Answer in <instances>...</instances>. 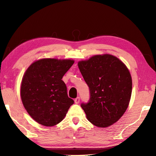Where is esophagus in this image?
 <instances>
[{"label":"esophagus","mask_w":156,"mask_h":156,"mask_svg":"<svg viewBox=\"0 0 156 156\" xmlns=\"http://www.w3.org/2000/svg\"><path fill=\"white\" fill-rule=\"evenodd\" d=\"M80 97H77L76 98H75V100H74V102H75V103L76 104H78L79 102H80Z\"/></svg>","instance_id":"1"}]
</instances>
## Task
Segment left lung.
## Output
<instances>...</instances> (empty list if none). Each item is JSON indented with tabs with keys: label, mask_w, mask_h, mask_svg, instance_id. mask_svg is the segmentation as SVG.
I'll return each mask as SVG.
<instances>
[{
	"label": "left lung",
	"mask_w": 156,
	"mask_h": 156,
	"mask_svg": "<svg viewBox=\"0 0 156 156\" xmlns=\"http://www.w3.org/2000/svg\"><path fill=\"white\" fill-rule=\"evenodd\" d=\"M78 65L90 90L88 102L80 105L87 119L98 127L115 123L130 101L132 80L128 68L110 54L94 55Z\"/></svg>",
	"instance_id": "left-lung-1"
}]
</instances>
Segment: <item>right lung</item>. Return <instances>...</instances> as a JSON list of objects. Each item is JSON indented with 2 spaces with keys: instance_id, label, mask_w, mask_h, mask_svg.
I'll return each mask as SVG.
<instances>
[{
  "instance_id": "1",
  "label": "right lung",
  "mask_w": 156,
  "mask_h": 156,
  "mask_svg": "<svg viewBox=\"0 0 156 156\" xmlns=\"http://www.w3.org/2000/svg\"><path fill=\"white\" fill-rule=\"evenodd\" d=\"M74 63L72 59H41L26 70L21 82V100L38 123L47 127L58 124L74 104L62 80Z\"/></svg>"
}]
</instances>
